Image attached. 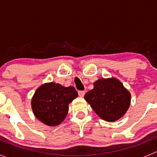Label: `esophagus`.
Listing matches in <instances>:
<instances>
[{
	"label": "esophagus",
	"instance_id": "1",
	"mask_svg": "<svg viewBox=\"0 0 157 157\" xmlns=\"http://www.w3.org/2000/svg\"><path fill=\"white\" fill-rule=\"evenodd\" d=\"M78 94L80 97H83L85 95V91H79L78 92Z\"/></svg>",
	"mask_w": 157,
	"mask_h": 157
}]
</instances>
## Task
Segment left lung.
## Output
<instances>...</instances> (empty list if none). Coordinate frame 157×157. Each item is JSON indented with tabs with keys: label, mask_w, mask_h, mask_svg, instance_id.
Wrapping results in <instances>:
<instances>
[{
	"label": "left lung",
	"mask_w": 157,
	"mask_h": 157,
	"mask_svg": "<svg viewBox=\"0 0 157 157\" xmlns=\"http://www.w3.org/2000/svg\"><path fill=\"white\" fill-rule=\"evenodd\" d=\"M84 99L102 119L114 122L127 112L131 105V93L115 77L100 78Z\"/></svg>",
	"instance_id": "1"
}]
</instances>
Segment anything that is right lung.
<instances>
[{
    "mask_svg": "<svg viewBox=\"0 0 157 157\" xmlns=\"http://www.w3.org/2000/svg\"><path fill=\"white\" fill-rule=\"evenodd\" d=\"M78 96L74 86H63L54 82L41 85L35 92L31 106L35 116L48 126L61 124L67 115L69 104Z\"/></svg>",
    "mask_w": 157,
    "mask_h": 157,
    "instance_id": "right-lung-1",
    "label": "right lung"
}]
</instances>
